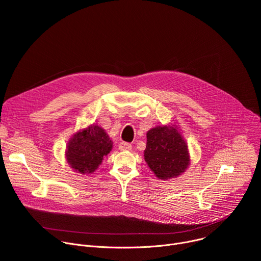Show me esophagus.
Listing matches in <instances>:
<instances>
[{
    "label": "esophagus",
    "mask_w": 261,
    "mask_h": 261,
    "mask_svg": "<svg viewBox=\"0 0 261 261\" xmlns=\"http://www.w3.org/2000/svg\"><path fill=\"white\" fill-rule=\"evenodd\" d=\"M119 148H120V151H130L131 148H132V145L129 142L122 141L119 144Z\"/></svg>",
    "instance_id": "34e87169"
}]
</instances>
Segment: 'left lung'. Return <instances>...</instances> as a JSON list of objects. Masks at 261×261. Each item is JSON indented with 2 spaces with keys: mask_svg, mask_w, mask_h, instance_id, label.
<instances>
[{
  "mask_svg": "<svg viewBox=\"0 0 261 261\" xmlns=\"http://www.w3.org/2000/svg\"><path fill=\"white\" fill-rule=\"evenodd\" d=\"M144 160L159 178H171L189 165L188 146L176 128L159 126L146 133Z\"/></svg>",
  "mask_w": 261,
  "mask_h": 261,
  "instance_id": "obj_1",
  "label": "left lung"
}]
</instances>
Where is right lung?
<instances>
[{"label":"right lung","instance_id":"right-lung-1","mask_svg":"<svg viewBox=\"0 0 261 261\" xmlns=\"http://www.w3.org/2000/svg\"><path fill=\"white\" fill-rule=\"evenodd\" d=\"M113 148V141L99 126H91L79 132L69 141L66 158L72 168L87 174L95 171Z\"/></svg>","mask_w":261,"mask_h":261}]
</instances>
